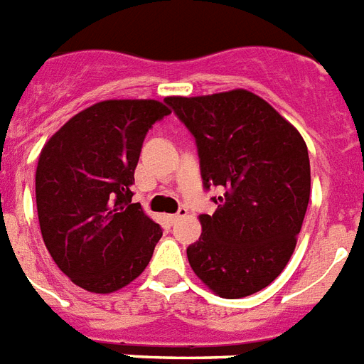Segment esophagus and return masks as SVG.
Masks as SVG:
<instances>
[{
  "mask_svg": "<svg viewBox=\"0 0 364 364\" xmlns=\"http://www.w3.org/2000/svg\"><path fill=\"white\" fill-rule=\"evenodd\" d=\"M187 208H179V211L177 213H173V215H170V217H168V220H170V223L172 224H176L177 220H179V218H183V217H187Z\"/></svg>",
  "mask_w": 364,
  "mask_h": 364,
  "instance_id": "1",
  "label": "esophagus"
}]
</instances>
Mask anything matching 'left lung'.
<instances>
[{"mask_svg":"<svg viewBox=\"0 0 364 364\" xmlns=\"http://www.w3.org/2000/svg\"><path fill=\"white\" fill-rule=\"evenodd\" d=\"M194 136L213 215L188 245L192 271L224 299H239L273 282L294 254L310 198L305 140L273 106L250 91L168 97Z\"/></svg>","mask_w":364,"mask_h":364,"instance_id":"8db88e82","label":"left lung"}]
</instances>
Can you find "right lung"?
Here are the masks:
<instances>
[{
	"mask_svg": "<svg viewBox=\"0 0 364 364\" xmlns=\"http://www.w3.org/2000/svg\"><path fill=\"white\" fill-rule=\"evenodd\" d=\"M170 115L159 100H102L70 117L38 156V224L76 286L110 294L147 267L162 228L131 191L141 144Z\"/></svg>",
	"mask_w": 364,
	"mask_h": 364,
	"instance_id": "1",
	"label": "right lung"
}]
</instances>
